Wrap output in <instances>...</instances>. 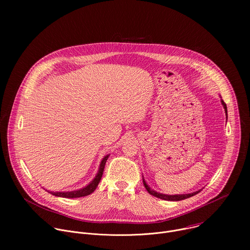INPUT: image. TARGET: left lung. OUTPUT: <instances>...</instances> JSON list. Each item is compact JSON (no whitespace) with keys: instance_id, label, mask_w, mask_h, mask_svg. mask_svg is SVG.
Segmentation results:
<instances>
[{"instance_id":"obj_1","label":"left lung","mask_w":250,"mask_h":250,"mask_svg":"<svg viewBox=\"0 0 250 250\" xmlns=\"http://www.w3.org/2000/svg\"><path fill=\"white\" fill-rule=\"evenodd\" d=\"M222 104H224V108H225L226 114H227V116H228L227 104H226V103H225L224 101H222ZM227 118H228V117H227ZM144 185H145L146 189L147 190V192H148L150 195H152V196H154V197H156V198L165 200V201H182V200L188 199V198H190V197H192V196H195V195H197V194L200 192V191H198V192H194V193H192V194H185V195H163V194H160V193H157V192L151 190V189L147 186V184L146 183L145 180H144Z\"/></svg>"}]
</instances>
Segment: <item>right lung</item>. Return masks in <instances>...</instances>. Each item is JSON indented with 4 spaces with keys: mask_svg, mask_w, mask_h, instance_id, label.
Here are the masks:
<instances>
[{
    "mask_svg": "<svg viewBox=\"0 0 250 250\" xmlns=\"http://www.w3.org/2000/svg\"><path fill=\"white\" fill-rule=\"evenodd\" d=\"M108 158H109V155H106L103 158V160L100 164L98 174L94 178V180L88 186H86L85 188L77 190V191H72V192H49L48 191V193L52 194L53 196L62 197V198H80V197H85V196L90 195L91 193H93L96 190L98 184L101 181V178L103 176V172H104V164H105L106 160H108Z\"/></svg>",
    "mask_w": 250,
    "mask_h": 250,
    "instance_id": "obj_1",
    "label": "right lung"
}]
</instances>
